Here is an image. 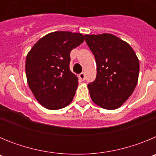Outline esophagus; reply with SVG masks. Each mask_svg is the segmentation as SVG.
<instances>
[{"mask_svg":"<svg viewBox=\"0 0 156 156\" xmlns=\"http://www.w3.org/2000/svg\"><path fill=\"white\" fill-rule=\"evenodd\" d=\"M79 77H80V79L81 80H85V74L84 73H81L80 74H79Z\"/></svg>","mask_w":156,"mask_h":156,"instance_id":"1","label":"esophagus"}]
</instances>
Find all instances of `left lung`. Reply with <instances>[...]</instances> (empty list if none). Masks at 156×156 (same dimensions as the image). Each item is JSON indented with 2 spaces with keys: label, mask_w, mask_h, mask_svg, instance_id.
<instances>
[{
  "label": "left lung",
  "mask_w": 156,
  "mask_h": 156,
  "mask_svg": "<svg viewBox=\"0 0 156 156\" xmlns=\"http://www.w3.org/2000/svg\"><path fill=\"white\" fill-rule=\"evenodd\" d=\"M97 64L94 81L87 85L90 98L105 109L120 107L137 83L139 60L129 44L110 34L84 35Z\"/></svg>",
  "instance_id": "1"
}]
</instances>
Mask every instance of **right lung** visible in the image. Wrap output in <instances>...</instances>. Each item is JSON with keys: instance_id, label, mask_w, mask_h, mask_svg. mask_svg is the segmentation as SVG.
<instances>
[{"instance_id": "1", "label": "right lung", "mask_w": 156, "mask_h": 156, "mask_svg": "<svg viewBox=\"0 0 156 156\" xmlns=\"http://www.w3.org/2000/svg\"><path fill=\"white\" fill-rule=\"evenodd\" d=\"M83 37L78 33L53 32L37 41L27 55V82L44 108L60 109L73 99L78 78L69 69L70 52L83 42Z\"/></svg>"}]
</instances>
